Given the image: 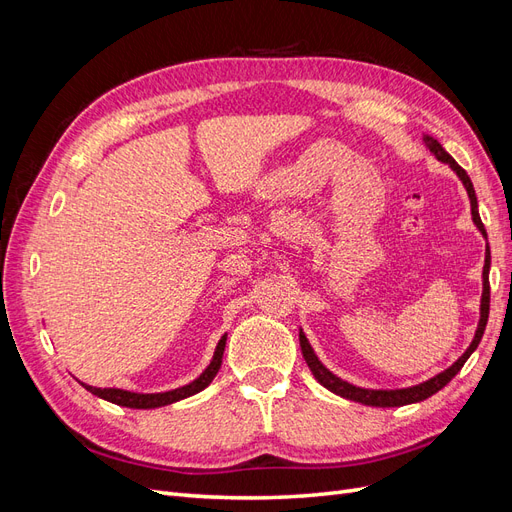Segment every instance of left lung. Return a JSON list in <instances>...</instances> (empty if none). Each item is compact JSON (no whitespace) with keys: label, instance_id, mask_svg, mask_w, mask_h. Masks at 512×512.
<instances>
[{"label":"left lung","instance_id":"1","mask_svg":"<svg viewBox=\"0 0 512 512\" xmlns=\"http://www.w3.org/2000/svg\"><path fill=\"white\" fill-rule=\"evenodd\" d=\"M423 143L425 147L436 156L440 162L451 166L457 177L461 179L463 188H466L468 192V198H470V207H472V220L476 224V228L480 230V235H483L487 239V230L483 226V222H480V215H478V200H476V192H474V185L468 177L466 170H463L455 160L451 153H446V149L436 141V138L425 134L423 136ZM489 267H491V252H489V243H487V250H485V267H483V297H480V320H478V327H476V333H474V339L472 344L468 346V350L463 352L459 359L448 367L444 371H440L438 376H433L421 384L416 386H408V389H391V391H378V389H361V386H354L342 378H337L333 371H329L327 367H324L318 356L314 352V348L309 346L307 337L303 331H299V342H301V352H303V359L307 363V367L312 369L314 378L324 386V389H329L331 393L344 397V399H350V401H359V404H365V406H376V408H397V406H408V404H416V401H423L427 397H431L433 393H438L440 389H444V386L451 382L457 374L459 369L463 367V363H466L470 359V354L478 348L480 339H483V333H485V327H487V318H489Z\"/></svg>","mask_w":512,"mask_h":512}]
</instances>
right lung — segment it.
Here are the masks:
<instances>
[{
    "label": "right lung",
    "instance_id": "obj_1",
    "mask_svg": "<svg viewBox=\"0 0 512 512\" xmlns=\"http://www.w3.org/2000/svg\"><path fill=\"white\" fill-rule=\"evenodd\" d=\"M224 348H226V335H222V339L218 342V348H215V352H213V359H211L209 367L203 371V374H200L194 382L179 386V389H173V391H166V393H132V391H123V389H98V386H89V384H83V382L81 384L85 386L89 393H94L100 399L111 401V404H117V406L136 408V410L162 408V406L175 404V401H179V399L192 397L203 389H207L211 380L215 378V374L220 371Z\"/></svg>",
    "mask_w": 512,
    "mask_h": 512
}]
</instances>
